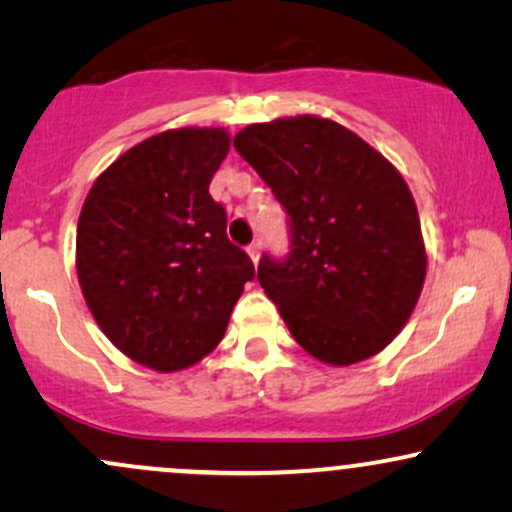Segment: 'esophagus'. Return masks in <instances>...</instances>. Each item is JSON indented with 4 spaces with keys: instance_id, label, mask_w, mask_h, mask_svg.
Returning <instances> with one entry per match:
<instances>
[{
    "instance_id": "34e87169",
    "label": "esophagus",
    "mask_w": 512,
    "mask_h": 512,
    "mask_svg": "<svg viewBox=\"0 0 512 512\" xmlns=\"http://www.w3.org/2000/svg\"><path fill=\"white\" fill-rule=\"evenodd\" d=\"M248 255H250L252 264L260 262V243H250V245H248Z\"/></svg>"
}]
</instances>
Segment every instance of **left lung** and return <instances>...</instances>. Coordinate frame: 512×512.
Returning a JSON list of instances; mask_svg holds the SVG:
<instances>
[{
	"label": "left lung",
	"mask_w": 512,
	"mask_h": 512,
	"mask_svg": "<svg viewBox=\"0 0 512 512\" xmlns=\"http://www.w3.org/2000/svg\"><path fill=\"white\" fill-rule=\"evenodd\" d=\"M233 146L289 214V257L264 255L257 281L293 339L330 366L380 354L414 313L428 262L399 170L315 115L248 125Z\"/></svg>",
	"instance_id": "left-lung-1"
}]
</instances>
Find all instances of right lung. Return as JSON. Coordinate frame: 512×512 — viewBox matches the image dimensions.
<instances>
[{"label":"right lung","mask_w":512,"mask_h":512,"mask_svg":"<svg viewBox=\"0 0 512 512\" xmlns=\"http://www.w3.org/2000/svg\"><path fill=\"white\" fill-rule=\"evenodd\" d=\"M228 149L221 127L154 134L110 163L81 207V293L105 337L146 368L173 373L211 354L255 276L209 195Z\"/></svg>","instance_id":"1"}]
</instances>
